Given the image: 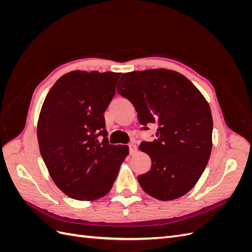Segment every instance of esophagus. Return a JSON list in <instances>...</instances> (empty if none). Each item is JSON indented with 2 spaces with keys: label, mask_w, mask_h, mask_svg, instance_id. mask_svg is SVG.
Segmentation results:
<instances>
[{
  "label": "esophagus",
  "mask_w": 252,
  "mask_h": 252,
  "mask_svg": "<svg viewBox=\"0 0 252 252\" xmlns=\"http://www.w3.org/2000/svg\"><path fill=\"white\" fill-rule=\"evenodd\" d=\"M128 147H129V152H130V155L134 154V152L136 151V145H135V143H130V144L128 145Z\"/></svg>",
  "instance_id": "34e87169"
}]
</instances>
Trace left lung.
I'll list each match as a JSON object with an SVG mask.
<instances>
[{
  "label": "left lung",
  "mask_w": 252,
  "mask_h": 252,
  "mask_svg": "<svg viewBox=\"0 0 252 252\" xmlns=\"http://www.w3.org/2000/svg\"><path fill=\"white\" fill-rule=\"evenodd\" d=\"M118 93L131 102L143 129L148 124L158 127L157 139L139 147L151 158V169L138 177L144 191L159 201L186 194L211 154L208 102L186 77L164 68L123 73Z\"/></svg>",
  "instance_id": "8db88e82"
}]
</instances>
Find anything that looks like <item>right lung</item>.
<instances>
[{"instance_id": "1", "label": "right lung", "mask_w": 252, "mask_h": 252, "mask_svg": "<svg viewBox=\"0 0 252 252\" xmlns=\"http://www.w3.org/2000/svg\"><path fill=\"white\" fill-rule=\"evenodd\" d=\"M121 73L74 70L51 87L37 121L41 156L55 184L71 199L94 201L107 194L126 145H110L104 112Z\"/></svg>"}]
</instances>
